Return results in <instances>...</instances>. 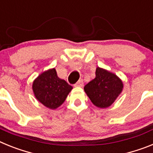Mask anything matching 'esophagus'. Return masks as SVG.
Returning a JSON list of instances; mask_svg holds the SVG:
<instances>
[{
	"label": "esophagus",
	"mask_w": 153,
	"mask_h": 153,
	"mask_svg": "<svg viewBox=\"0 0 153 153\" xmlns=\"http://www.w3.org/2000/svg\"><path fill=\"white\" fill-rule=\"evenodd\" d=\"M83 85H84V83H83V81L82 80H79L75 85V86H76V87H83Z\"/></svg>",
	"instance_id": "obj_1"
}]
</instances>
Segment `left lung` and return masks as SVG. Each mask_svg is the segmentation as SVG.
<instances>
[{"label": "left lung", "instance_id": "8db88e82", "mask_svg": "<svg viewBox=\"0 0 153 153\" xmlns=\"http://www.w3.org/2000/svg\"><path fill=\"white\" fill-rule=\"evenodd\" d=\"M123 88L120 78L113 73L98 67L95 78L84 87L90 100L98 108H108L115 101Z\"/></svg>", "mask_w": 153, "mask_h": 153}]
</instances>
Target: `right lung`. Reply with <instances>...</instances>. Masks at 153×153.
Wrapping results in <instances>:
<instances>
[{
	"label": "right lung",
	"mask_w": 153,
	"mask_h": 153,
	"mask_svg": "<svg viewBox=\"0 0 153 153\" xmlns=\"http://www.w3.org/2000/svg\"><path fill=\"white\" fill-rule=\"evenodd\" d=\"M32 89L35 98L42 104L50 109H56L65 101L72 86L58 78L55 68H51L35 78Z\"/></svg>",
	"instance_id": "obj_1"
}]
</instances>
